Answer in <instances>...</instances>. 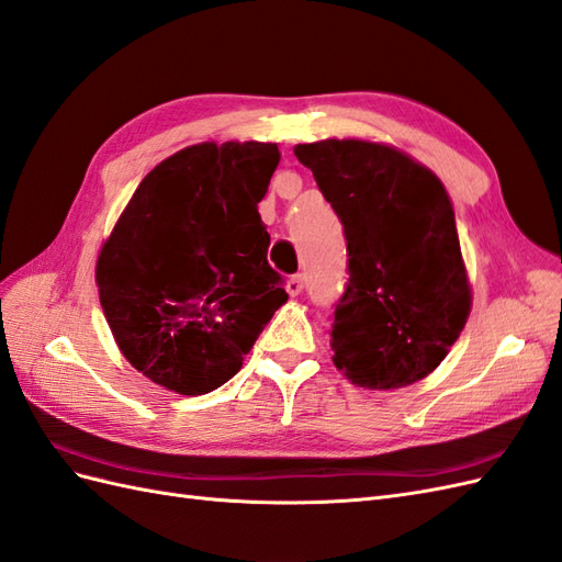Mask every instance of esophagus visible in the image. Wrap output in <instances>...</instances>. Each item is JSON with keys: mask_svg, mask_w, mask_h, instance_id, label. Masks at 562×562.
Wrapping results in <instances>:
<instances>
[{"mask_svg": "<svg viewBox=\"0 0 562 562\" xmlns=\"http://www.w3.org/2000/svg\"><path fill=\"white\" fill-rule=\"evenodd\" d=\"M285 291L288 295H300L305 291V274H295L285 281Z\"/></svg>", "mask_w": 562, "mask_h": 562, "instance_id": "34e87169", "label": "esophagus"}]
</instances>
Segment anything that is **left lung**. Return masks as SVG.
<instances>
[{"instance_id":"left-lung-1","label":"left lung","mask_w":562,"mask_h":562,"mask_svg":"<svg viewBox=\"0 0 562 562\" xmlns=\"http://www.w3.org/2000/svg\"><path fill=\"white\" fill-rule=\"evenodd\" d=\"M293 150L342 222L350 257L333 312V363L361 387L420 381L447 357L470 314L442 181L385 144L326 139Z\"/></svg>"}]
</instances>
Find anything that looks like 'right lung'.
Listing matches in <instances>:
<instances>
[{"mask_svg": "<svg viewBox=\"0 0 562 562\" xmlns=\"http://www.w3.org/2000/svg\"><path fill=\"white\" fill-rule=\"evenodd\" d=\"M279 160L260 142L179 150L142 179L103 244L105 322L154 383L179 394L224 385L288 300L257 212Z\"/></svg>", "mask_w": 562, "mask_h": 562, "instance_id": "obj_1", "label": "right lung"}]
</instances>
